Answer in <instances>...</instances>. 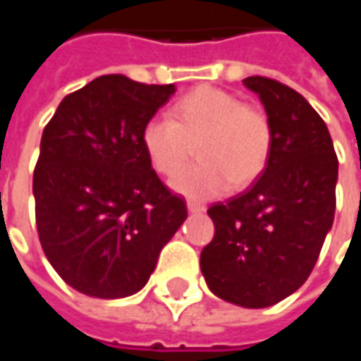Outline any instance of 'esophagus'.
<instances>
[{
	"label": "esophagus",
	"mask_w": 361,
	"mask_h": 361,
	"mask_svg": "<svg viewBox=\"0 0 361 361\" xmlns=\"http://www.w3.org/2000/svg\"><path fill=\"white\" fill-rule=\"evenodd\" d=\"M188 209L189 213H201V211H205V207L197 203V201H188Z\"/></svg>",
	"instance_id": "esophagus-1"
}]
</instances>
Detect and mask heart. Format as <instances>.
I'll return each instance as SVG.
<instances>
[{
  "label": "heart",
  "instance_id": "obj_1",
  "mask_svg": "<svg viewBox=\"0 0 361 361\" xmlns=\"http://www.w3.org/2000/svg\"><path fill=\"white\" fill-rule=\"evenodd\" d=\"M140 140L150 166L168 180H176L197 150L201 160L176 188L191 197H215L231 181L233 188H246L264 172L271 125L264 111L234 93L201 85L173 103L170 119L148 121Z\"/></svg>",
  "mask_w": 361,
  "mask_h": 361
}]
</instances>
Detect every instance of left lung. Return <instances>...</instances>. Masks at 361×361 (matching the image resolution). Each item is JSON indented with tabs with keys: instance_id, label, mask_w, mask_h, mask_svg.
I'll list each match as a JSON object with an SVG mask.
<instances>
[{
	"instance_id": "left-lung-1",
	"label": "left lung",
	"mask_w": 361,
	"mask_h": 361,
	"mask_svg": "<svg viewBox=\"0 0 361 361\" xmlns=\"http://www.w3.org/2000/svg\"><path fill=\"white\" fill-rule=\"evenodd\" d=\"M244 85L268 113L271 152L250 188L209 207L215 236L201 252V271L216 297L262 309L311 276L334 221L338 158L324 121L301 93L264 75Z\"/></svg>"
}]
</instances>
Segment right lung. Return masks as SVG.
<instances>
[{
	"instance_id": "right-lung-1",
	"label": "right lung",
	"mask_w": 361,
	"mask_h": 361,
	"mask_svg": "<svg viewBox=\"0 0 361 361\" xmlns=\"http://www.w3.org/2000/svg\"><path fill=\"white\" fill-rule=\"evenodd\" d=\"M173 92V84L99 75L66 95L42 130L32 176L39 240L80 293L140 291L188 219L185 201L156 176L140 140Z\"/></svg>"
}]
</instances>
